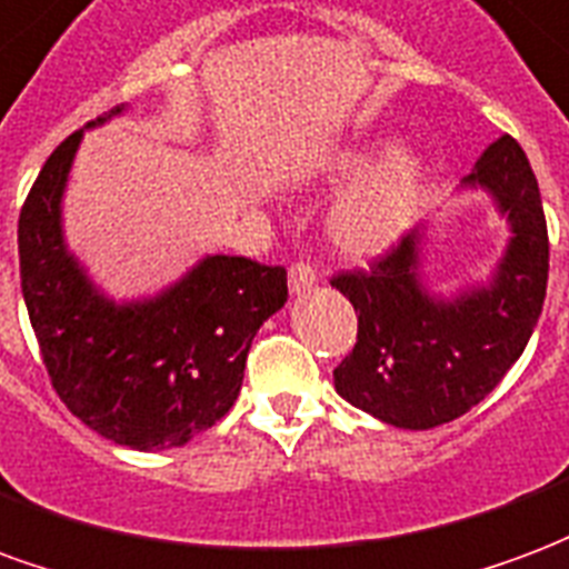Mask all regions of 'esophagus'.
I'll return each instance as SVG.
<instances>
[{
	"label": "esophagus",
	"mask_w": 569,
	"mask_h": 569,
	"mask_svg": "<svg viewBox=\"0 0 569 569\" xmlns=\"http://www.w3.org/2000/svg\"><path fill=\"white\" fill-rule=\"evenodd\" d=\"M317 268L310 262H296L289 268V292L292 296H301V292H310L317 286Z\"/></svg>",
	"instance_id": "34e87169"
}]
</instances>
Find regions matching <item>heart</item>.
Wrapping results in <instances>:
<instances>
[{
	"label": "heart",
	"instance_id": "b5f03b06",
	"mask_svg": "<svg viewBox=\"0 0 569 569\" xmlns=\"http://www.w3.org/2000/svg\"><path fill=\"white\" fill-rule=\"evenodd\" d=\"M368 166V153L349 150L328 162L331 178H352ZM425 192V159L413 147H391L331 204L326 231L347 256L368 259L398 243L410 229Z\"/></svg>",
	"mask_w": 569,
	"mask_h": 569
}]
</instances>
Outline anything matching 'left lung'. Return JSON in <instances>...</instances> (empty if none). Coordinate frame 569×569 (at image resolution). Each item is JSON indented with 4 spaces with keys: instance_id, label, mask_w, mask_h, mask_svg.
<instances>
[{
    "instance_id": "obj_1",
    "label": "left lung",
    "mask_w": 569,
    "mask_h": 569,
    "mask_svg": "<svg viewBox=\"0 0 569 569\" xmlns=\"http://www.w3.org/2000/svg\"><path fill=\"white\" fill-rule=\"evenodd\" d=\"M465 187L486 189L512 231L486 286L456 298L428 292L422 231H410L365 271L331 277L359 317V338L335 368V389L395 428L425 431L477 407L525 352L542 313L549 231L519 141L503 134L488 144Z\"/></svg>"
}]
</instances>
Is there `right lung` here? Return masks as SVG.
Masks as SVG:
<instances>
[{
    "label": "right lung",
    "instance_id": "obj_1",
    "mask_svg": "<svg viewBox=\"0 0 569 569\" xmlns=\"http://www.w3.org/2000/svg\"><path fill=\"white\" fill-rule=\"evenodd\" d=\"M117 104L92 126H102ZM83 129L62 141L29 189L20 222V289L53 389L104 440L138 452L208 431L231 403L264 319L286 305V268L204 256L159 296L117 305L62 238V192Z\"/></svg>",
    "mask_w": 569,
    "mask_h": 569
}]
</instances>
